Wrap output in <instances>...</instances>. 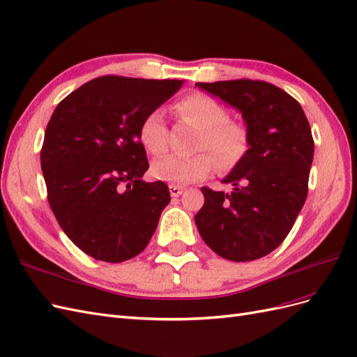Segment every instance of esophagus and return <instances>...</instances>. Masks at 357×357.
I'll use <instances>...</instances> for the list:
<instances>
[{
  "label": "esophagus",
  "mask_w": 357,
  "mask_h": 357,
  "mask_svg": "<svg viewBox=\"0 0 357 357\" xmlns=\"http://www.w3.org/2000/svg\"><path fill=\"white\" fill-rule=\"evenodd\" d=\"M183 188H180V186H176V185H171L169 186V193H171V197H180L181 193H183Z\"/></svg>",
  "instance_id": "34e87169"
}]
</instances>
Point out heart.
<instances>
[{"mask_svg": "<svg viewBox=\"0 0 357 357\" xmlns=\"http://www.w3.org/2000/svg\"><path fill=\"white\" fill-rule=\"evenodd\" d=\"M174 112L180 119L201 128L197 147L208 152L190 156L172 153L156 160L152 172L158 180L171 185H190L207 178L215 162L222 171H231L243 160L248 149L247 126L228 117V110L220 102L204 93H192L174 104ZM138 138L152 155L167 152L169 131L162 110L155 109L144 116L138 128Z\"/></svg>", "mask_w": 357, "mask_h": 357, "instance_id": "obj_1", "label": "heart"}]
</instances>
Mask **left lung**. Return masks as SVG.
I'll use <instances>...</instances> for the list:
<instances>
[{
	"label": "left lung",
	"mask_w": 357,
	"mask_h": 357,
	"mask_svg": "<svg viewBox=\"0 0 357 357\" xmlns=\"http://www.w3.org/2000/svg\"><path fill=\"white\" fill-rule=\"evenodd\" d=\"M236 107L247 123L243 160L223 180L231 193L201 188L195 215L214 253L234 262L261 259L284 241L308 195L314 139L299 102L277 86L250 79L197 83Z\"/></svg>",
	"instance_id": "1"
}]
</instances>
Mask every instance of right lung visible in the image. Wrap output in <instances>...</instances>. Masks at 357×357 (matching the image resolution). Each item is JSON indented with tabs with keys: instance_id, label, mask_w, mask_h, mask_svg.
Instances as JSON below:
<instances>
[{
	"instance_id": "obj_1",
	"label": "right lung",
	"mask_w": 357,
	"mask_h": 357,
	"mask_svg": "<svg viewBox=\"0 0 357 357\" xmlns=\"http://www.w3.org/2000/svg\"><path fill=\"white\" fill-rule=\"evenodd\" d=\"M181 80L102 75L63 98L41 147L47 201L68 238L96 261L121 264L142 253L171 201L149 168L138 128Z\"/></svg>"
}]
</instances>
